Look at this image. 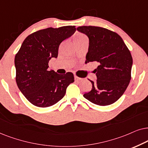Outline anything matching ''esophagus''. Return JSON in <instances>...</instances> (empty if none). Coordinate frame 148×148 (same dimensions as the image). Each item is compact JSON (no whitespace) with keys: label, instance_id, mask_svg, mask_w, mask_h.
<instances>
[{"label":"esophagus","instance_id":"34e87169","mask_svg":"<svg viewBox=\"0 0 148 148\" xmlns=\"http://www.w3.org/2000/svg\"><path fill=\"white\" fill-rule=\"evenodd\" d=\"M74 79H75V80H76V81H80V80H82V78L78 77V76L76 75H74Z\"/></svg>","mask_w":148,"mask_h":148}]
</instances>
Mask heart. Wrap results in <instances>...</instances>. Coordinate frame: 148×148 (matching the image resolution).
<instances>
[{
    "instance_id": "obj_1",
    "label": "heart",
    "mask_w": 148,
    "mask_h": 148,
    "mask_svg": "<svg viewBox=\"0 0 148 148\" xmlns=\"http://www.w3.org/2000/svg\"><path fill=\"white\" fill-rule=\"evenodd\" d=\"M84 39H87L85 35L82 34V33H76L74 36V42H78V41L84 40Z\"/></svg>"
}]
</instances>
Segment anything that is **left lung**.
I'll return each instance as SVG.
<instances>
[{
  "label": "left lung",
  "instance_id": "8db88e82",
  "mask_svg": "<svg viewBox=\"0 0 148 148\" xmlns=\"http://www.w3.org/2000/svg\"><path fill=\"white\" fill-rule=\"evenodd\" d=\"M77 30L89 39L85 63L96 62L97 81L90 80L92 89L84 97L98 106L114 103L123 95L131 78L133 58L117 33L104 27L80 26Z\"/></svg>",
  "mask_w": 148,
  "mask_h": 148
}]
</instances>
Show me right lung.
Segmentation results:
<instances>
[{"instance_id": "right-lung-1", "label": "right lung", "mask_w": 148, "mask_h": 148, "mask_svg": "<svg viewBox=\"0 0 148 148\" xmlns=\"http://www.w3.org/2000/svg\"><path fill=\"white\" fill-rule=\"evenodd\" d=\"M74 25L48 27L27 36L15 57L16 82L19 89L37 107L51 106L62 99L74 74H59L49 70V62L57 58L63 40L75 32Z\"/></svg>"}]
</instances>
